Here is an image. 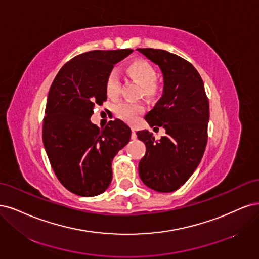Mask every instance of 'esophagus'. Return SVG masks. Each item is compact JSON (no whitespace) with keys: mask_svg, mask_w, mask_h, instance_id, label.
Segmentation results:
<instances>
[{"mask_svg":"<svg viewBox=\"0 0 259 259\" xmlns=\"http://www.w3.org/2000/svg\"><path fill=\"white\" fill-rule=\"evenodd\" d=\"M131 139H132V140H136V139H137V133H136V130H135V129H132Z\"/></svg>","mask_w":259,"mask_h":259,"instance_id":"obj_1","label":"esophagus"}]
</instances>
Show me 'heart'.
Returning a JSON list of instances; mask_svg holds the SVG:
<instances>
[{
    "label": "heart",
    "mask_w": 259,
    "mask_h": 259,
    "mask_svg": "<svg viewBox=\"0 0 259 259\" xmlns=\"http://www.w3.org/2000/svg\"><path fill=\"white\" fill-rule=\"evenodd\" d=\"M127 74L141 85V94L146 98H154L160 90L159 84L156 80V70L146 60H133L127 65ZM105 91L108 98H117L120 93V79L116 71H112L105 81ZM116 115L126 121L135 120L137 116L143 113L144 107L140 103L119 102L114 107Z\"/></svg>",
    "instance_id": "1"
}]
</instances>
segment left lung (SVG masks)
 Wrapping results in <instances>:
<instances>
[{
    "instance_id": "left-lung-1",
    "label": "left lung",
    "mask_w": 259,
    "mask_h": 259,
    "mask_svg": "<svg viewBox=\"0 0 259 259\" xmlns=\"http://www.w3.org/2000/svg\"><path fill=\"white\" fill-rule=\"evenodd\" d=\"M137 51L161 70L162 96L145 115V120L151 127H163L166 133L156 141L147 130L137 132L146 145L139 174L147 187L171 193L185 184L202 159L210 118L208 100L202 78L193 64L162 49Z\"/></svg>"
}]
</instances>
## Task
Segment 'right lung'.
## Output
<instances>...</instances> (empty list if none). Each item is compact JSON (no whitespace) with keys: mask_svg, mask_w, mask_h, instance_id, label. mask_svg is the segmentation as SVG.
Returning a JSON list of instances; mask_svg holds the SVG:
<instances>
[{"mask_svg":"<svg viewBox=\"0 0 259 259\" xmlns=\"http://www.w3.org/2000/svg\"><path fill=\"white\" fill-rule=\"evenodd\" d=\"M132 52L91 51L74 57L58 72L49 89L43 143L56 177L75 195L104 193L113 178L114 157L130 141L131 129L120 119L100 129L90 117L94 106L106 101L108 74Z\"/></svg>","mask_w":259,"mask_h":259,"instance_id":"obj_1","label":"right lung"}]
</instances>
